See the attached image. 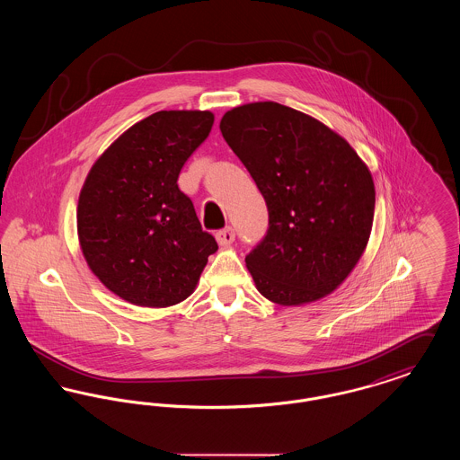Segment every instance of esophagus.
<instances>
[{"label": "esophagus", "mask_w": 460, "mask_h": 460, "mask_svg": "<svg viewBox=\"0 0 460 460\" xmlns=\"http://www.w3.org/2000/svg\"><path fill=\"white\" fill-rule=\"evenodd\" d=\"M234 229L233 227H224L216 233V238L219 241V244H231L234 241Z\"/></svg>", "instance_id": "34e87169"}]
</instances>
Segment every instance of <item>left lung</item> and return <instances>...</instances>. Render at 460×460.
<instances>
[{
	"mask_svg": "<svg viewBox=\"0 0 460 460\" xmlns=\"http://www.w3.org/2000/svg\"><path fill=\"white\" fill-rule=\"evenodd\" d=\"M220 132L261 190L269 229L244 262L279 305L323 298L345 281L371 234L376 191L350 145L274 102L229 110Z\"/></svg>",
	"mask_w": 460,
	"mask_h": 460,
	"instance_id": "left-lung-1",
	"label": "left lung"
}]
</instances>
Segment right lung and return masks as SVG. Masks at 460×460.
Returning <instances> with one entry per match:
<instances>
[{
  "label": "right lung",
  "instance_id": "1",
  "mask_svg": "<svg viewBox=\"0 0 460 460\" xmlns=\"http://www.w3.org/2000/svg\"><path fill=\"white\" fill-rule=\"evenodd\" d=\"M212 124L210 111H156L124 132L89 171L77 205L81 248L98 279L129 304L182 302L217 250L191 198L177 186Z\"/></svg>",
  "mask_w": 460,
  "mask_h": 460
}]
</instances>
